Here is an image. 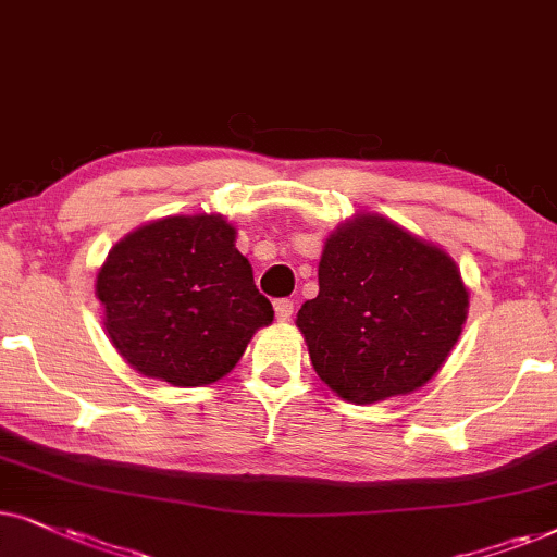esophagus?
<instances>
[{
    "label": "esophagus",
    "instance_id": "34e87169",
    "mask_svg": "<svg viewBox=\"0 0 557 557\" xmlns=\"http://www.w3.org/2000/svg\"><path fill=\"white\" fill-rule=\"evenodd\" d=\"M293 310H295V302L293 300H287V298H283V300H277L274 302V315H277V321H290L293 318Z\"/></svg>",
    "mask_w": 557,
    "mask_h": 557
}]
</instances>
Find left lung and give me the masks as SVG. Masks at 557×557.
<instances>
[{
    "mask_svg": "<svg viewBox=\"0 0 557 557\" xmlns=\"http://www.w3.org/2000/svg\"><path fill=\"white\" fill-rule=\"evenodd\" d=\"M469 290L446 251L380 213H359L325 239L318 295L298 329L318 376L356 405L433 380L456 346Z\"/></svg>",
    "mask_w": 557,
    "mask_h": 557,
    "instance_id": "left-lung-1",
    "label": "left lung"
}]
</instances>
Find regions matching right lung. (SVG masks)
Masks as SVG:
<instances>
[{"label":"right lung","instance_id":"add662e5","mask_svg":"<svg viewBox=\"0 0 557 557\" xmlns=\"http://www.w3.org/2000/svg\"><path fill=\"white\" fill-rule=\"evenodd\" d=\"M236 228L219 213L168 216L111 247L96 298L129 367L173 387L219 382L242 359L272 302L257 290Z\"/></svg>","mask_w":557,"mask_h":557}]
</instances>
